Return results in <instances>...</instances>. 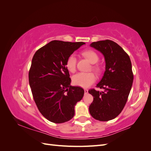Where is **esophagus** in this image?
<instances>
[{"label": "esophagus", "instance_id": "obj_1", "mask_svg": "<svg viewBox=\"0 0 151 151\" xmlns=\"http://www.w3.org/2000/svg\"><path fill=\"white\" fill-rule=\"evenodd\" d=\"M84 93H85L86 94H88V89H84Z\"/></svg>", "mask_w": 151, "mask_h": 151}]
</instances>
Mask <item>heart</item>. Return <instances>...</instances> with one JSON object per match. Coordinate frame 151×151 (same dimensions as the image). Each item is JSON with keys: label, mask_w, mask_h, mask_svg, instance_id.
<instances>
[{"label": "heart", "mask_w": 151, "mask_h": 151, "mask_svg": "<svg viewBox=\"0 0 151 151\" xmlns=\"http://www.w3.org/2000/svg\"><path fill=\"white\" fill-rule=\"evenodd\" d=\"M83 55L90 63L94 64L99 60L98 55L94 50H88L83 52ZM76 57L74 54H71L67 58L65 65L68 71L74 72L76 68ZM93 69L99 72L100 67L96 65L93 66ZM96 81V77L92 72H79L72 77V83L74 85L82 87V88H88L90 85L93 84Z\"/></svg>", "instance_id": "obj_1"}]
</instances>
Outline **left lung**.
<instances>
[{
  "label": "left lung",
  "instance_id": "8db88e82",
  "mask_svg": "<svg viewBox=\"0 0 151 151\" xmlns=\"http://www.w3.org/2000/svg\"><path fill=\"white\" fill-rule=\"evenodd\" d=\"M90 46L103 55L106 65L102 79L96 85L104 90H89L93 96L89 110L94 119L106 122L119 115L127 103L134 80L132 63L123 49L111 40L93 42Z\"/></svg>",
  "mask_w": 151,
  "mask_h": 151
}]
</instances>
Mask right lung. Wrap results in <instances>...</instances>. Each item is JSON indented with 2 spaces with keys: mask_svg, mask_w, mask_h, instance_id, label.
I'll list each match as a JSON object with an SVG mask.
<instances>
[{
  "mask_svg": "<svg viewBox=\"0 0 151 151\" xmlns=\"http://www.w3.org/2000/svg\"><path fill=\"white\" fill-rule=\"evenodd\" d=\"M84 42L53 40L38 50L32 59L29 83L40 112L49 121L61 123L74 117V108L84 91L70 86L67 57Z\"/></svg>",
  "mask_w": 151,
  "mask_h": 151,
  "instance_id": "add662e5",
  "label": "right lung"
}]
</instances>
